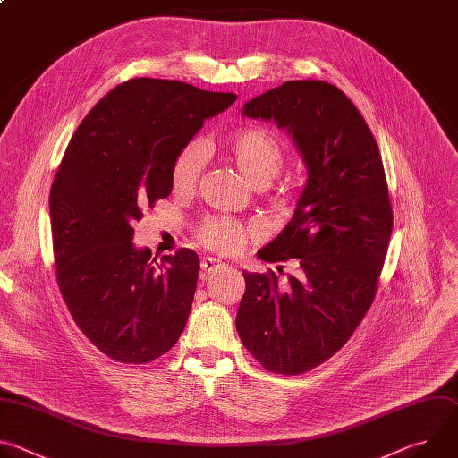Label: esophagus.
<instances>
[{
	"label": "esophagus",
	"instance_id": "obj_1",
	"mask_svg": "<svg viewBox=\"0 0 458 458\" xmlns=\"http://www.w3.org/2000/svg\"><path fill=\"white\" fill-rule=\"evenodd\" d=\"M223 265H221V260H217V259H214V257H205L203 260H201V270H203V276H210V274H214L217 268H221Z\"/></svg>",
	"mask_w": 458,
	"mask_h": 458
}]
</instances>
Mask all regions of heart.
<instances>
[{
  "instance_id": "obj_1",
  "label": "heart",
  "mask_w": 458,
  "mask_h": 458,
  "mask_svg": "<svg viewBox=\"0 0 458 458\" xmlns=\"http://www.w3.org/2000/svg\"><path fill=\"white\" fill-rule=\"evenodd\" d=\"M226 154L253 186L268 184L286 161L284 145L265 128H248L230 138ZM203 165L205 150L201 143H186L172 163L170 182L174 191L188 195L198 188ZM195 237L203 248L214 253L233 255L257 237V230L225 216H208L195 228Z\"/></svg>"
}]
</instances>
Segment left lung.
Instances as JSON below:
<instances>
[{"label": "left lung", "instance_id": "left-lung-1", "mask_svg": "<svg viewBox=\"0 0 458 458\" xmlns=\"http://www.w3.org/2000/svg\"><path fill=\"white\" fill-rule=\"evenodd\" d=\"M242 114L288 130L308 168L295 214L259 259L297 276L242 272L235 328L265 369L310 371L334 357L369 310L394 228L377 141L350 98L326 81H286Z\"/></svg>", "mask_w": 458, "mask_h": 458}]
</instances>
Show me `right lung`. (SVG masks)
<instances>
[{"instance_id":"1","label":"right lung","mask_w":458,"mask_h":458,"mask_svg":"<svg viewBox=\"0 0 458 458\" xmlns=\"http://www.w3.org/2000/svg\"><path fill=\"white\" fill-rule=\"evenodd\" d=\"M235 94L136 78L81 121L50 188L55 277L78 328L106 357L145 364L181 337L199 257L179 248L157 263L132 242L143 208L172 191L177 152Z\"/></svg>"}]
</instances>
